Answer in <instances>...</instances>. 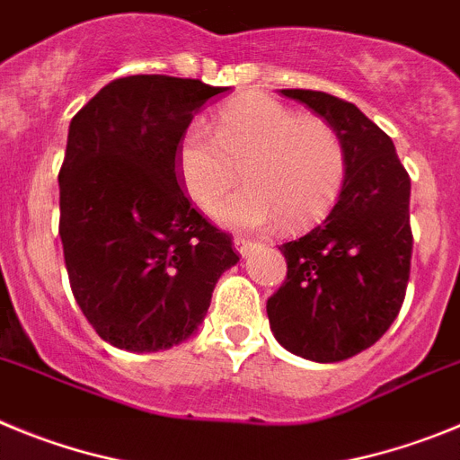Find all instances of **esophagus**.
<instances>
[{
  "instance_id": "1",
  "label": "esophagus",
  "mask_w": 460,
  "mask_h": 460,
  "mask_svg": "<svg viewBox=\"0 0 460 460\" xmlns=\"http://www.w3.org/2000/svg\"><path fill=\"white\" fill-rule=\"evenodd\" d=\"M234 249H237V253L242 255V258H246V255L253 251V242H249V239L243 237H234Z\"/></svg>"
}]
</instances>
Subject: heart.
I'll list each match as a JSON object with an SVG mask.
<instances>
[{"label": "heart", "instance_id": "obj_1", "mask_svg": "<svg viewBox=\"0 0 460 460\" xmlns=\"http://www.w3.org/2000/svg\"><path fill=\"white\" fill-rule=\"evenodd\" d=\"M177 174L190 200L209 207L239 181L246 189L214 209L239 230L304 227L339 198L348 170L339 131L320 117H299L270 96H246L218 112L214 136L190 124L177 142Z\"/></svg>", "mask_w": 460, "mask_h": 460}]
</instances>
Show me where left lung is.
<instances>
[{
	"instance_id": "1",
	"label": "left lung",
	"mask_w": 460,
	"mask_h": 460,
	"mask_svg": "<svg viewBox=\"0 0 460 460\" xmlns=\"http://www.w3.org/2000/svg\"><path fill=\"white\" fill-rule=\"evenodd\" d=\"M339 131L348 170L339 202L308 234L280 246L288 274L267 299L271 332L313 361L359 355L403 306L412 258L410 174L392 137L355 103L311 89H280Z\"/></svg>"
}]
</instances>
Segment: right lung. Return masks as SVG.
<instances>
[{
    "label": "right lung",
    "mask_w": 460,
    "mask_h": 460,
    "mask_svg": "<svg viewBox=\"0 0 460 460\" xmlns=\"http://www.w3.org/2000/svg\"><path fill=\"white\" fill-rule=\"evenodd\" d=\"M227 87L170 75L105 84L68 126L59 170V237L68 283L96 334L156 352L193 334L218 276L237 265L233 237L190 205L177 142Z\"/></svg>",
    "instance_id": "1"
}]
</instances>
